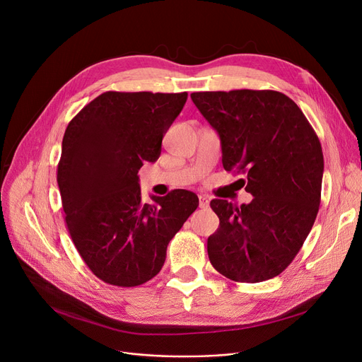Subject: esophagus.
Instances as JSON below:
<instances>
[{"label":"esophagus","instance_id":"obj_1","mask_svg":"<svg viewBox=\"0 0 362 362\" xmlns=\"http://www.w3.org/2000/svg\"><path fill=\"white\" fill-rule=\"evenodd\" d=\"M199 208H206L208 205H210V199H208L206 195H199Z\"/></svg>","mask_w":362,"mask_h":362}]
</instances>
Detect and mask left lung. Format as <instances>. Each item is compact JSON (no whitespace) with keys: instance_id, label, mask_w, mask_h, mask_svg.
<instances>
[{"instance_id":"left-lung-1","label":"left lung","mask_w":362,"mask_h":362,"mask_svg":"<svg viewBox=\"0 0 362 362\" xmlns=\"http://www.w3.org/2000/svg\"><path fill=\"white\" fill-rule=\"evenodd\" d=\"M191 98L218 133L224 170L245 173V191L254 197L240 206L211 201L220 226L208 238V257L230 280L273 279L293 261L318 213L325 171L318 136L277 90L194 92Z\"/></svg>"}]
</instances>
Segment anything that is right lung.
Wrapping results in <instances>:
<instances>
[{
	"mask_svg": "<svg viewBox=\"0 0 362 362\" xmlns=\"http://www.w3.org/2000/svg\"><path fill=\"white\" fill-rule=\"evenodd\" d=\"M187 93L108 90L69 123L57 168L69 233L89 270L133 288L157 276L167 245L199 204L175 189L144 204L138 171L161 154V141Z\"/></svg>",
	"mask_w": 362,
	"mask_h": 362,
	"instance_id": "right-lung-1",
	"label": "right lung"
}]
</instances>
